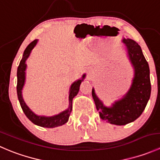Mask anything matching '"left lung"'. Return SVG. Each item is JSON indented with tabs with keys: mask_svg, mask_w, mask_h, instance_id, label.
Wrapping results in <instances>:
<instances>
[{
	"mask_svg": "<svg viewBox=\"0 0 160 160\" xmlns=\"http://www.w3.org/2000/svg\"><path fill=\"white\" fill-rule=\"evenodd\" d=\"M128 59L134 69V77L130 89L126 94L106 107L98 98L94 89H92V97L97 110L102 120L116 125H125L136 120L146 108L151 94L149 67L141 47L134 40L123 38Z\"/></svg>",
	"mask_w": 160,
	"mask_h": 160,
	"instance_id": "left-lung-1",
	"label": "left lung"
}]
</instances>
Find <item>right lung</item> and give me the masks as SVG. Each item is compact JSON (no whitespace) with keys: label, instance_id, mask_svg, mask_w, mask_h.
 Returning a JSON list of instances; mask_svg holds the SVG:
<instances>
[{"label":"right lung","instance_id":"add662e5","mask_svg":"<svg viewBox=\"0 0 160 160\" xmlns=\"http://www.w3.org/2000/svg\"><path fill=\"white\" fill-rule=\"evenodd\" d=\"M38 42V40L35 39L33 42L30 43L27 48L25 49V52L23 53V56L21 60L20 63H19L17 71V93H18V98L19 103L22 107V111L25 113L26 117L34 123L35 125H38V126L43 127V128H55V127L61 126V125H64L67 123L69 120V117L72 111V99L78 93L79 90H80V86L81 82L83 81V79L85 78L86 74H83L81 79L77 80V81L73 82L70 87V92H69V107L67 110L62 111L59 114H56V115L51 116V117H46V116H39L35 114L28 106L26 105L25 102L24 101L23 98H22V90L23 89V87L25 85V70H26L27 65L25 63L27 59L29 57L30 53L33 48L35 47V45Z\"/></svg>","mask_w":160,"mask_h":160}]
</instances>
